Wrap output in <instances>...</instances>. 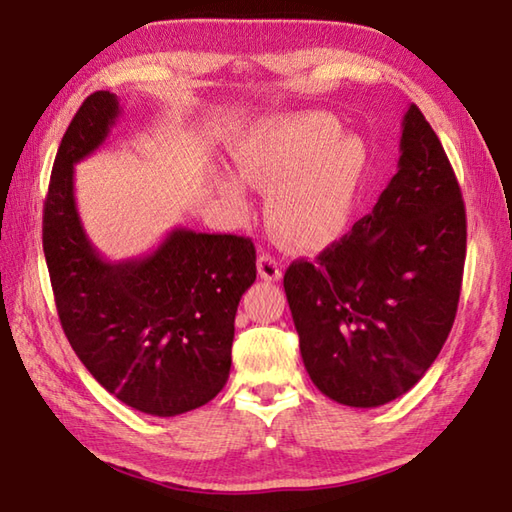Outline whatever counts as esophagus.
Here are the masks:
<instances>
[{
  "mask_svg": "<svg viewBox=\"0 0 512 512\" xmlns=\"http://www.w3.org/2000/svg\"><path fill=\"white\" fill-rule=\"evenodd\" d=\"M257 273L266 282L282 280V264L271 255H259L257 257Z\"/></svg>",
  "mask_w": 512,
  "mask_h": 512,
  "instance_id": "obj_1",
  "label": "esophagus"
}]
</instances>
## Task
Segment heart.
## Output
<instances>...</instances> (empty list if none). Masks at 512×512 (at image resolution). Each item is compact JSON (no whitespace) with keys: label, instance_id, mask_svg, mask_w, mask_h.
Returning a JSON list of instances; mask_svg holds the SVG:
<instances>
[{"label":"heart","instance_id":"b5f03b06","mask_svg":"<svg viewBox=\"0 0 512 512\" xmlns=\"http://www.w3.org/2000/svg\"><path fill=\"white\" fill-rule=\"evenodd\" d=\"M241 179L268 194L266 217L288 246L318 250L345 235L367 172V147L340 134L338 120L320 111L264 120L232 143ZM221 192L239 210L246 190L237 179Z\"/></svg>","mask_w":512,"mask_h":512}]
</instances>
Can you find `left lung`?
<instances>
[{
  "label": "left lung",
  "instance_id": "1",
  "mask_svg": "<svg viewBox=\"0 0 512 512\" xmlns=\"http://www.w3.org/2000/svg\"><path fill=\"white\" fill-rule=\"evenodd\" d=\"M466 206L421 109L403 118L401 159L378 203L315 262L286 268L284 291L313 385L378 407L425 376L457 315Z\"/></svg>",
  "mask_w": 512,
  "mask_h": 512
}]
</instances>
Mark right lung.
I'll use <instances>...</instances> for the list:
<instances>
[{
	"label": "right lung",
	"mask_w": 512,
	"mask_h": 512,
	"mask_svg": "<svg viewBox=\"0 0 512 512\" xmlns=\"http://www.w3.org/2000/svg\"><path fill=\"white\" fill-rule=\"evenodd\" d=\"M118 116V98L96 91L64 132L44 201V257L64 336L89 374L138 412L176 416L226 385L255 246L174 228L150 255L102 259L82 228L73 165L105 143Z\"/></svg>",
	"instance_id": "add662e5"
}]
</instances>
